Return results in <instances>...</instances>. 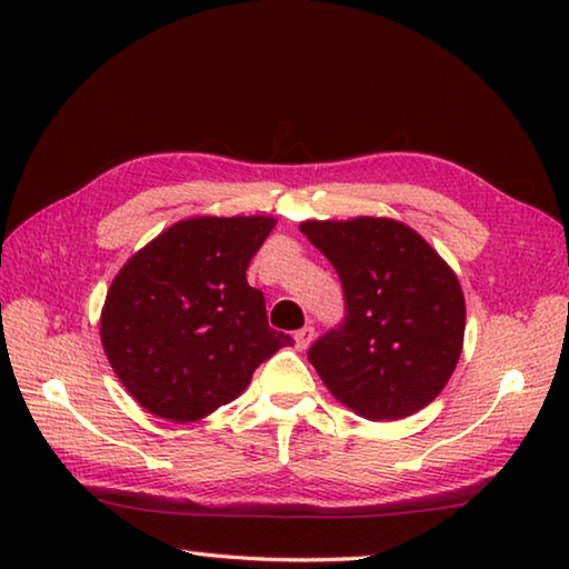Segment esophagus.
I'll use <instances>...</instances> for the list:
<instances>
[{
    "label": "esophagus",
    "mask_w": 569,
    "mask_h": 569,
    "mask_svg": "<svg viewBox=\"0 0 569 569\" xmlns=\"http://www.w3.org/2000/svg\"><path fill=\"white\" fill-rule=\"evenodd\" d=\"M313 336H316V329H313V326H303V329H298V331L293 333L296 349H298V351L308 349V346H311V341H313Z\"/></svg>",
    "instance_id": "34e87169"
}]
</instances>
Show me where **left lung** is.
Instances as JSON below:
<instances>
[{
    "instance_id": "left-lung-1",
    "label": "left lung",
    "mask_w": 569,
    "mask_h": 569,
    "mask_svg": "<svg viewBox=\"0 0 569 569\" xmlns=\"http://www.w3.org/2000/svg\"><path fill=\"white\" fill-rule=\"evenodd\" d=\"M301 233L341 278L346 316L308 361L336 399L371 421L417 413L457 369L465 293L417 230L391 218L308 220Z\"/></svg>"
}]
</instances>
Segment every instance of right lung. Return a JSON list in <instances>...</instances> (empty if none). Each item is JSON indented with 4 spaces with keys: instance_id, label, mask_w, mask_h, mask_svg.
<instances>
[{
    "instance_id": "right-lung-1",
    "label": "right lung",
    "mask_w": 569,
    "mask_h": 569,
    "mask_svg": "<svg viewBox=\"0 0 569 569\" xmlns=\"http://www.w3.org/2000/svg\"><path fill=\"white\" fill-rule=\"evenodd\" d=\"M276 226L268 216L190 218L138 250L104 298L100 336L132 399L186 423L243 391L291 336L268 326L246 271Z\"/></svg>"
}]
</instances>
